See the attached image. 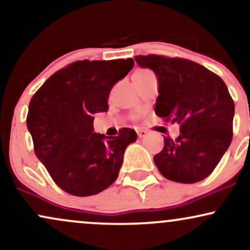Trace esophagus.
I'll return each instance as SVG.
<instances>
[{"instance_id": "34e87169", "label": "esophagus", "mask_w": 250, "mask_h": 250, "mask_svg": "<svg viewBox=\"0 0 250 250\" xmlns=\"http://www.w3.org/2000/svg\"><path fill=\"white\" fill-rule=\"evenodd\" d=\"M137 136H139V139H143V137L147 136V131H146V130H139V131H137Z\"/></svg>"}]
</instances>
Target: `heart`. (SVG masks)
<instances>
[{
	"instance_id": "obj_1",
	"label": "heart",
	"mask_w": 250,
	"mask_h": 250,
	"mask_svg": "<svg viewBox=\"0 0 250 250\" xmlns=\"http://www.w3.org/2000/svg\"><path fill=\"white\" fill-rule=\"evenodd\" d=\"M147 73H149V70H146V69H139V70L135 71L133 76H141V75H145V74H147Z\"/></svg>"
}]
</instances>
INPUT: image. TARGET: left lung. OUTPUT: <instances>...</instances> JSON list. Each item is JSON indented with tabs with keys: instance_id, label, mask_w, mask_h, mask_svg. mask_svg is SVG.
<instances>
[{
	"instance_id": "obj_1",
	"label": "left lung",
	"mask_w": 250,
	"mask_h": 250,
	"mask_svg": "<svg viewBox=\"0 0 250 250\" xmlns=\"http://www.w3.org/2000/svg\"><path fill=\"white\" fill-rule=\"evenodd\" d=\"M135 61L157 76L155 114L180 125V136L165 137V147L154 156L157 169L179 183L206 179L233 139L235 105L226 83L190 60L151 54L136 56Z\"/></svg>"
}]
</instances>
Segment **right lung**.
<instances>
[{"instance_id":"1","label":"right lung","mask_w":250,"mask_h":250,"mask_svg":"<svg viewBox=\"0 0 250 250\" xmlns=\"http://www.w3.org/2000/svg\"><path fill=\"white\" fill-rule=\"evenodd\" d=\"M133 67V59L75 61L53 74L31 97L27 127L34 150L65 193L90 196L116 180L136 133L130 128L111 137L94 133V114L108 110L111 88Z\"/></svg>"}]
</instances>
